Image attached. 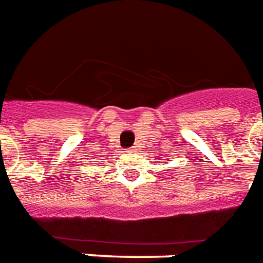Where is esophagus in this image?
Masks as SVG:
<instances>
[{
    "instance_id": "obj_1",
    "label": "esophagus",
    "mask_w": 263,
    "mask_h": 263,
    "mask_svg": "<svg viewBox=\"0 0 263 263\" xmlns=\"http://www.w3.org/2000/svg\"><path fill=\"white\" fill-rule=\"evenodd\" d=\"M126 153H135L137 152V147L135 146H132V147H128V149H125Z\"/></svg>"
}]
</instances>
